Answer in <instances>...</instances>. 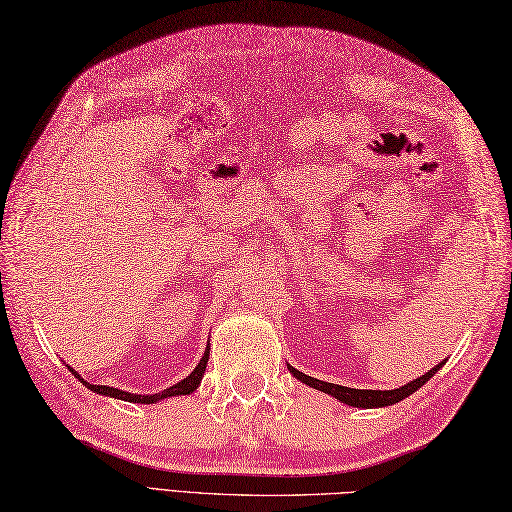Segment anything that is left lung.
I'll use <instances>...</instances> for the list:
<instances>
[{"mask_svg": "<svg viewBox=\"0 0 512 512\" xmlns=\"http://www.w3.org/2000/svg\"><path fill=\"white\" fill-rule=\"evenodd\" d=\"M442 365H444V361L438 363L436 367H431L429 372L424 374V376H420V378H416V380H411V383L402 385V387H398V389H385V391H380V389H352V387L325 383V380L312 378V376L303 374V372H299V369L290 367V365H288V369H290L292 376H295L297 380H301V383H306V385H310V387H314V389H319V391H323V394H330V396H334L336 400L345 402V405H350V407H363V409H374V407L396 405V402H400L402 398L411 396L413 391H418L424 383H427V380H429L433 374H436Z\"/></svg>", "mask_w": 512, "mask_h": 512, "instance_id": "obj_1", "label": "left lung"}]
</instances>
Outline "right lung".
<instances>
[{
	"label": "right lung",
	"instance_id": "obj_1",
	"mask_svg": "<svg viewBox=\"0 0 512 512\" xmlns=\"http://www.w3.org/2000/svg\"><path fill=\"white\" fill-rule=\"evenodd\" d=\"M209 350H211V347L206 345V350H204V356L200 358V363L195 365V369H193V372H191L187 378L180 380V383H176L173 387L165 389V391H162V394H149V396H143V394H129V391L116 389V387H107V385H90V383H85V380H83L79 374H76L70 365H68V369H70V372H72L76 378H79L81 383H83L85 387H88L90 391H96V394L110 396V398H118V400H127V402H140V405H151V402L165 400V398H171V396H187V394H193V391L198 389L202 376H204L206 363H209Z\"/></svg>",
	"mask_w": 512,
	"mask_h": 512
}]
</instances>
